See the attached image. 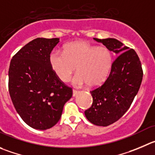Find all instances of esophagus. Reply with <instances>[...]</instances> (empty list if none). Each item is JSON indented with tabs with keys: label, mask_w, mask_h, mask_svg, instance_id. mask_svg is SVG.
<instances>
[{
	"label": "esophagus",
	"mask_w": 155,
	"mask_h": 155,
	"mask_svg": "<svg viewBox=\"0 0 155 155\" xmlns=\"http://www.w3.org/2000/svg\"><path fill=\"white\" fill-rule=\"evenodd\" d=\"M78 94H79V91H75V90H73V92H72V96H73L74 97H76V96L78 95Z\"/></svg>",
	"instance_id": "34e87169"
}]
</instances>
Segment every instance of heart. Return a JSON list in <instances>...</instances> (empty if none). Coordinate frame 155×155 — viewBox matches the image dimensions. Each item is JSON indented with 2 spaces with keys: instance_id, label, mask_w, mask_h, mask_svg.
I'll return each instance as SVG.
<instances>
[{
  "instance_id": "1",
  "label": "heart",
  "mask_w": 155,
  "mask_h": 155,
  "mask_svg": "<svg viewBox=\"0 0 155 155\" xmlns=\"http://www.w3.org/2000/svg\"><path fill=\"white\" fill-rule=\"evenodd\" d=\"M49 64L61 81L67 82L76 70L71 84L75 87L89 84L96 87L106 81L113 66V54L109 48L98 47L85 41L64 45V52L54 50L49 55Z\"/></svg>"
}]
</instances>
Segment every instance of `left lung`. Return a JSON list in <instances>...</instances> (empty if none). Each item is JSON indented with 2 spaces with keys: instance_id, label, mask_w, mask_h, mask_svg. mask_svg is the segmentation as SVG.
<instances>
[{
  "instance_id": "left-lung-1",
  "label": "left lung",
  "mask_w": 155,
  "mask_h": 155,
  "mask_svg": "<svg viewBox=\"0 0 155 155\" xmlns=\"http://www.w3.org/2000/svg\"><path fill=\"white\" fill-rule=\"evenodd\" d=\"M94 39L119 55L113 61L107 81L91 91L93 104L84 112L91 123L107 126L120 119L129 110L141 86L143 71L141 61L134 49H129L113 38Z\"/></svg>"
}]
</instances>
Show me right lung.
<instances>
[{"label": "right lung", "mask_w": 155, "mask_h": 155, "mask_svg": "<svg viewBox=\"0 0 155 155\" xmlns=\"http://www.w3.org/2000/svg\"><path fill=\"white\" fill-rule=\"evenodd\" d=\"M58 38H36L23 47L10 61L9 93L21 119L39 130L51 128L59 121L71 88L54 74L49 55Z\"/></svg>", "instance_id": "1"}]
</instances>
